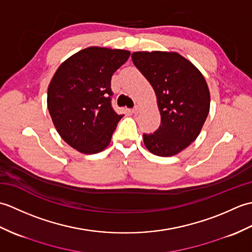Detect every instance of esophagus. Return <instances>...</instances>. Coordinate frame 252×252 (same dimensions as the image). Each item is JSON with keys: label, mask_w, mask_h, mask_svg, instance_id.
I'll use <instances>...</instances> for the list:
<instances>
[{"label": "esophagus", "mask_w": 252, "mask_h": 252, "mask_svg": "<svg viewBox=\"0 0 252 252\" xmlns=\"http://www.w3.org/2000/svg\"><path fill=\"white\" fill-rule=\"evenodd\" d=\"M140 109H141V107L138 106V105H136L134 108L132 109V112H133V114H138V111H140Z\"/></svg>", "instance_id": "obj_1"}]
</instances>
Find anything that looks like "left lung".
<instances>
[{"label": "left lung", "instance_id": "left-lung-1", "mask_svg": "<svg viewBox=\"0 0 252 252\" xmlns=\"http://www.w3.org/2000/svg\"><path fill=\"white\" fill-rule=\"evenodd\" d=\"M132 62L156 93L161 125L143 134L152 154L171 157L194 142L210 110V92L194 63L176 52H134Z\"/></svg>", "mask_w": 252, "mask_h": 252}]
</instances>
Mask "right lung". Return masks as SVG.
I'll return each mask as SVG.
<instances>
[{
    "label": "right lung",
    "mask_w": 252,
    "mask_h": 252,
    "mask_svg": "<svg viewBox=\"0 0 252 252\" xmlns=\"http://www.w3.org/2000/svg\"><path fill=\"white\" fill-rule=\"evenodd\" d=\"M126 50L90 46L63 62L47 89V108L58 134L79 153L109 145L123 115L111 108L110 80L129 58Z\"/></svg>",
    "instance_id": "right-lung-1"
}]
</instances>
